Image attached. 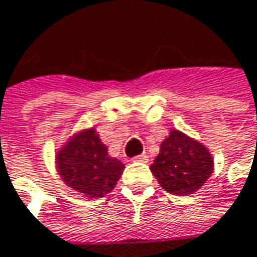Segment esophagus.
I'll use <instances>...</instances> for the list:
<instances>
[{
  "instance_id": "1",
  "label": "esophagus",
  "mask_w": 257,
  "mask_h": 257,
  "mask_svg": "<svg viewBox=\"0 0 257 257\" xmlns=\"http://www.w3.org/2000/svg\"><path fill=\"white\" fill-rule=\"evenodd\" d=\"M134 161H140V163H147L148 161V156H145V154H141V156H137V157H134Z\"/></svg>"
}]
</instances>
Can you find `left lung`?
<instances>
[{"label":"left lung","mask_w":257,"mask_h":257,"mask_svg":"<svg viewBox=\"0 0 257 257\" xmlns=\"http://www.w3.org/2000/svg\"><path fill=\"white\" fill-rule=\"evenodd\" d=\"M150 169L164 190L186 196L206 183L214 172V160L204 144L182 131L170 129Z\"/></svg>","instance_id":"1"}]
</instances>
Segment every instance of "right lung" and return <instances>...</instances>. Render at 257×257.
Listing matches in <instances>:
<instances>
[{
    "instance_id": "add662e5",
    "label": "right lung",
    "mask_w": 257,
    "mask_h": 257,
    "mask_svg": "<svg viewBox=\"0 0 257 257\" xmlns=\"http://www.w3.org/2000/svg\"><path fill=\"white\" fill-rule=\"evenodd\" d=\"M55 167L67 186L90 199L112 192L125 169L120 160L109 156L94 126L74 132L56 150Z\"/></svg>"
}]
</instances>
